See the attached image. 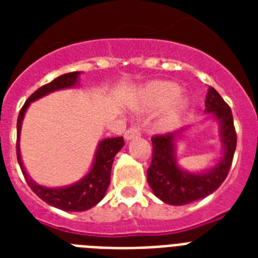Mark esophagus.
Here are the masks:
<instances>
[{
	"instance_id": "obj_1",
	"label": "esophagus",
	"mask_w": 258,
	"mask_h": 258,
	"mask_svg": "<svg viewBox=\"0 0 258 258\" xmlns=\"http://www.w3.org/2000/svg\"><path fill=\"white\" fill-rule=\"evenodd\" d=\"M139 135H141V128H139V127H137V125H134V127H130V128L124 133V138L127 139V141L133 139V138L139 137Z\"/></svg>"
}]
</instances>
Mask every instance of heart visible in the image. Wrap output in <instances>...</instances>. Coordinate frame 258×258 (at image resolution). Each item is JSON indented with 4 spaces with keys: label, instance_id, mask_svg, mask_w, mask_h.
<instances>
[{
    "label": "heart",
    "instance_id": "obj_1",
    "mask_svg": "<svg viewBox=\"0 0 258 258\" xmlns=\"http://www.w3.org/2000/svg\"><path fill=\"white\" fill-rule=\"evenodd\" d=\"M180 89L176 84L169 82H154L143 89V101L149 108H163L170 104V109L166 116V123H172L178 116V111L183 105V100L179 96Z\"/></svg>",
    "mask_w": 258,
    "mask_h": 258
}]
</instances>
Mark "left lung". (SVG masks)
Segmentation results:
<instances>
[{"instance_id": "left-lung-1", "label": "left lung", "mask_w": 258, "mask_h": 258, "mask_svg": "<svg viewBox=\"0 0 258 258\" xmlns=\"http://www.w3.org/2000/svg\"><path fill=\"white\" fill-rule=\"evenodd\" d=\"M205 105V111L212 113L221 123L220 137L224 143V157L214 169L202 174H191L178 167L174 147L178 133L151 138L153 161L147 170V182L154 194L166 204L180 206L205 198L216 191L228 176L237 146L232 109L213 87L209 88Z\"/></svg>"}]
</instances>
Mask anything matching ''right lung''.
Segmentation results:
<instances>
[{"mask_svg":"<svg viewBox=\"0 0 258 258\" xmlns=\"http://www.w3.org/2000/svg\"><path fill=\"white\" fill-rule=\"evenodd\" d=\"M80 72H71L58 76L45 86L40 87L37 91H34L25 104L22 105L21 111L18 113L17 119V161L21 167V171L26 179V183L33 190V192L37 197H40L44 202L48 205H52L54 208L61 209L66 212H84L88 209L93 208L103 200L105 191L109 186L111 180V169H112L113 159L115 155L119 153V150L124 146V139L123 137L109 138V139H103L99 143L96 155H95V162H93L92 169L89 170L82 180H79L75 184L67 186V187L50 188L44 187L40 184L34 183L30 179L28 172L25 171V167L22 165L21 154H20V131H21V123L25 115L26 108L29 107L32 101L37 100L40 97L45 96L48 93L57 91V89L70 88L74 87L78 83Z\"/></svg>","mask_w":258,"mask_h":258,"instance_id":"obj_1","label":"right lung"}]
</instances>
